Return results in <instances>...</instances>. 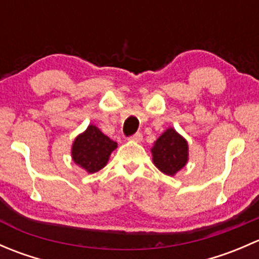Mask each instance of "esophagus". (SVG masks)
<instances>
[{
    "mask_svg": "<svg viewBox=\"0 0 259 259\" xmlns=\"http://www.w3.org/2000/svg\"><path fill=\"white\" fill-rule=\"evenodd\" d=\"M130 142H135V143H140L143 140V135L140 134V133H137V134L132 135V137L129 138Z\"/></svg>",
    "mask_w": 259,
    "mask_h": 259,
    "instance_id": "34e87169",
    "label": "esophagus"
}]
</instances>
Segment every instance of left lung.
I'll use <instances>...</instances> for the list:
<instances>
[{
	"label": "left lung",
	"instance_id": "1",
	"mask_svg": "<svg viewBox=\"0 0 259 259\" xmlns=\"http://www.w3.org/2000/svg\"><path fill=\"white\" fill-rule=\"evenodd\" d=\"M153 163L161 173L174 177L189 160V145L187 139L176 129L168 127L150 149Z\"/></svg>",
	"mask_w": 259,
	"mask_h": 259
}]
</instances>
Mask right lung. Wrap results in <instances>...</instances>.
I'll return each mask as SVG.
<instances>
[{
  "label": "right lung",
  "mask_w": 259,
  "mask_h": 259,
  "mask_svg": "<svg viewBox=\"0 0 259 259\" xmlns=\"http://www.w3.org/2000/svg\"><path fill=\"white\" fill-rule=\"evenodd\" d=\"M116 148L114 140L106 137L98 126L90 124L72 142L71 158L86 173L93 174L108 164L111 153Z\"/></svg>",
  "instance_id": "right-lung-1"
}]
</instances>
